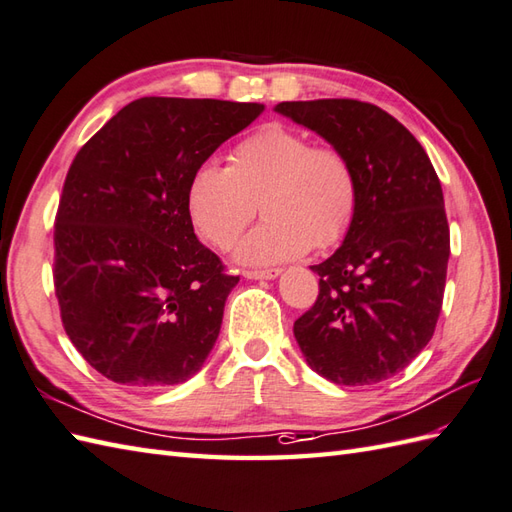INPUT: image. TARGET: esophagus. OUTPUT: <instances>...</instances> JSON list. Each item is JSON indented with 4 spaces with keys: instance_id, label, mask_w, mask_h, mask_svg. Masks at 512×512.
Masks as SVG:
<instances>
[{
    "instance_id": "obj_1",
    "label": "esophagus",
    "mask_w": 512,
    "mask_h": 512,
    "mask_svg": "<svg viewBox=\"0 0 512 512\" xmlns=\"http://www.w3.org/2000/svg\"><path fill=\"white\" fill-rule=\"evenodd\" d=\"M279 268H266V270H244L242 275L246 279H275L279 277Z\"/></svg>"
}]
</instances>
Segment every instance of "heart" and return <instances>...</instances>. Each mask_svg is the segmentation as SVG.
<instances>
[{"label":"heart","instance_id":"heart-1","mask_svg":"<svg viewBox=\"0 0 512 512\" xmlns=\"http://www.w3.org/2000/svg\"><path fill=\"white\" fill-rule=\"evenodd\" d=\"M264 222L237 246L244 264L266 266L344 240L358 213L360 181L347 152L314 144L285 124L261 126L229 152V165L200 163L185 205L202 240L229 248L253 220Z\"/></svg>","mask_w":512,"mask_h":512}]
</instances>
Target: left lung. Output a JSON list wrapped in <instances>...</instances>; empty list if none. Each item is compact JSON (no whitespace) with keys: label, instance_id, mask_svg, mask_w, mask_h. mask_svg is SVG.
<instances>
[{"label":"left lung","instance_id":"left-lung-1","mask_svg":"<svg viewBox=\"0 0 512 512\" xmlns=\"http://www.w3.org/2000/svg\"><path fill=\"white\" fill-rule=\"evenodd\" d=\"M277 111L349 154L358 213L318 272L294 338L318 375L368 386L403 371L432 340L443 307L449 224L441 181L410 130L371 102H281Z\"/></svg>","mask_w":512,"mask_h":512}]
</instances>
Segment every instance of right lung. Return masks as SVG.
Wrapping results in <instances>:
<instances>
[{"label":"right lung","mask_w":512,"mask_h":512,"mask_svg":"<svg viewBox=\"0 0 512 512\" xmlns=\"http://www.w3.org/2000/svg\"><path fill=\"white\" fill-rule=\"evenodd\" d=\"M264 104L139 98L69 165L54 220V290L65 334L115 384L192 377L240 277L198 242L189 176Z\"/></svg>","instance_id":"obj_1"}]
</instances>
